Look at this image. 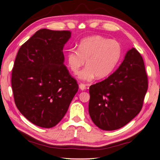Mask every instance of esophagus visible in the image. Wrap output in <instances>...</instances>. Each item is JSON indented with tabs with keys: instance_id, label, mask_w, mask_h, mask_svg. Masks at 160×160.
Returning a JSON list of instances; mask_svg holds the SVG:
<instances>
[{
	"instance_id": "1",
	"label": "esophagus",
	"mask_w": 160,
	"mask_h": 160,
	"mask_svg": "<svg viewBox=\"0 0 160 160\" xmlns=\"http://www.w3.org/2000/svg\"><path fill=\"white\" fill-rule=\"evenodd\" d=\"M79 88L81 89L82 91H84V90H85V89H86V85L81 83V84H79Z\"/></svg>"
}]
</instances>
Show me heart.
Masks as SVG:
<instances>
[{"label":"heart","mask_w":160,"mask_h":160,"mask_svg":"<svg viewBox=\"0 0 160 160\" xmlns=\"http://www.w3.org/2000/svg\"><path fill=\"white\" fill-rule=\"evenodd\" d=\"M122 47L119 42L102 36H92L82 39L78 49L67 52V65L74 74L78 73L85 61L87 67L78 73V78L87 82L96 76L102 79L110 76L119 63Z\"/></svg>","instance_id":"b5f03b06"}]
</instances>
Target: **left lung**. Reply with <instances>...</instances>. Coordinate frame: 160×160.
I'll return each mask as SVG.
<instances>
[{"mask_svg": "<svg viewBox=\"0 0 160 160\" xmlns=\"http://www.w3.org/2000/svg\"><path fill=\"white\" fill-rule=\"evenodd\" d=\"M147 88L143 58L133 48L117 71L89 88L88 112L92 122L106 131L123 127L140 112Z\"/></svg>", "mask_w": 160, "mask_h": 160, "instance_id": "1", "label": "left lung"}]
</instances>
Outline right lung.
Masks as SVG:
<instances>
[{
  "mask_svg": "<svg viewBox=\"0 0 160 160\" xmlns=\"http://www.w3.org/2000/svg\"><path fill=\"white\" fill-rule=\"evenodd\" d=\"M71 35L69 31L40 29L18 52L12 73L15 103L39 127L57 125L78 91L77 81L63 64V47Z\"/></svg>",
  "mask_w": 160,
  "mask_h": 160,
  "instance_id": "add662e5",
  "label": "right lung"
}]
</instances>
